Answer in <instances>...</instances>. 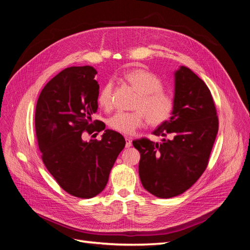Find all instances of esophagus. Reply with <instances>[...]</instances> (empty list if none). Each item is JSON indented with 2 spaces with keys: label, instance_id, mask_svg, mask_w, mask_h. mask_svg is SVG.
<instances>
[{
  "label": "esophagus",
  "instance_id": "1",
  "mask_svg": "<svg viewBox=\"0 0 250 250\" xmlns=\"http://www.w3.org/2000/svg\"><path fill=\"white\" fill-rule=\"evenodd\" d=\"M126 148H129L132 146V139L130 137H126Z\"/></svg>",
  "mask_w": 250,
  "mask_h": 250
}]
</instances>
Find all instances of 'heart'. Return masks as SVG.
Instances as JSON below:
<instances>
[{
  "label": "heart",
  "mask_w": 250,
  "mask_h": 250,
  "mask_svg": "<svg viewBox=\"0 0 250 250\" xmlns=\"http://www.w3.org/2000/svg\"><path fill=\"white\" fill-rule=\"evenodd\" d=\"M126 80L138 90L139 97L133 104V111H118L108 120V126L115 131L131 134L148 121L150 125H162L172 117L173 98L163 90V83L154 74L137 69L125 75ZM111 81L105 83L98 96V103L105 109L112 107Z\"/></svg>",
  "instance_id": "obj_1"
}]
</instances>
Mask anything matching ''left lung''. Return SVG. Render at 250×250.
Listing matches in <instances>:
<instances>
[{
	"label": "left lung",
	"mask_w": 250,
	"mask_h": 250,
	"mask_svg": "<svg viewBox=\"0 0 250 250\" xmlns=\"http://www.w3.org/2000/svg\"><path fill=\"white\" fill-rule=\"evenodd\" d=\"M218 126L208 87L188 67L180 66L175 72L173 115L153 131L164 139L132 142L141 154L143 187L158 198L175 197L190 188L208 167Z\"/></svg>",
	"instance_id": "obj_1"
}]
</instances>
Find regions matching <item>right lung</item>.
I'll return each instance as SVG.
<instances>
[{"label":"right lung","mask_w":250,"mask_h":250,"mask_svg":"<svg viewBox=\"0 0 250 250\" xmlns=\"http://www.w3.org/2000/svg\"><path fill=\"white\" fill-rule=\"evenodd\" d=\"M96 74L89 65L64 69L42 88L35 109L42 162L62 188L78 198H93L104 190L126 143L122 134L92 121L99 96ZM102 130L100 141L83 140L84 131Z\"/></svg>","instance_id":"1"}]
</instances>
